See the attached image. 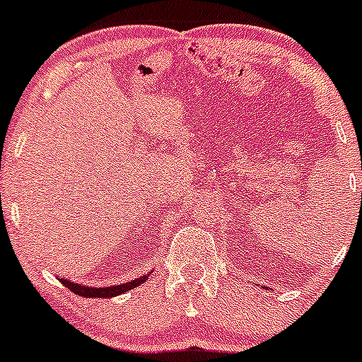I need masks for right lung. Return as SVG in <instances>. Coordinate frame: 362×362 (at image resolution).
<instances>
[{"label":"right lung","mask_w":362,"mask_h":362,"mask_svg":"<svg viewBox=\"0 0 362 362\" xmlns=\"http://www.w3.org/2000/svg\"><path fill=\"white\" fill-rule=\"evenodd\" d=\"M59 281H62V284H65L70 292L78 293V296L81 297H116L124 292H129V290L136 288V286L143 284L145 281H148V274H146V276L137 277V279L134 281H129V283L112 284V286H103V288H92V286H85V284L72 283V281L69 279H59Z\"/></svg>","instance_id":"obj_1"}]
</instances>
